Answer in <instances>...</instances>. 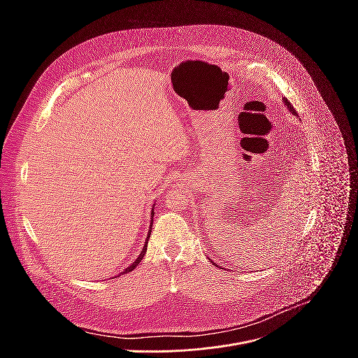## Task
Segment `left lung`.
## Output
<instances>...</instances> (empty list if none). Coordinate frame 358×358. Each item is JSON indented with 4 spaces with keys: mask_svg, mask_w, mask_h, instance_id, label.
Here are the masks:
<instances>
[{
    "mask_svg": "<svg viewBox=\"0 0 358 358\" xmlns=\"http://www.w3.org/2000/svg\"><path fill=\"white\" fill-rule=\"evenodd\" d=\"M283 101H285V105L287 106V109H289V110L292 112V115H294V116H296V110H294V108L292 106V103H290V101H289L287 99H285V97H283ZM211 262H213V261H211ZM213 264H214V262H213ZM214 265H217V264H214Z\"/></svg>",
    "mask_w": 358,
    "mask_h": 358,
    "instance_id": "1",
    "label": "left lung"
}]
</instances>
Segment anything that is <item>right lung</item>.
I'll list each match as a JSON object with an SVG mask.
<instances>
[{"mask_svg":"<svg viewBox=\"0 0 358 358\" xmlns=\"http://www.w3.org/2000/svg\"><path fill=\"white\" fill-rule=\"evenodd\" d=\"M151 218H152V214H151ZM151 228H152V222H151V225H150V229H148V235H147V241H148V238H150V234H151ZM147 241H145V243H144V248L141 249V252H140V255L137 257V259L129 266V268H126L120 275H124V273H127V272H131L141 261H143V258H144V255H145V250H147Z\"/></svg>","mask_w":358,"mask_h":358,"instance_id":"obj_1","label":"right lung"}]
</instances>
